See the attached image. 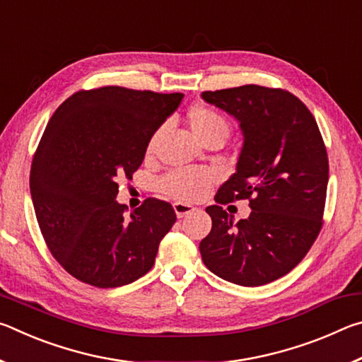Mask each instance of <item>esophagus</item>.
Instances as JSON below:
<instances>
[{
	"mask_svg": "<svg viewBox=\"0 0 362 362\" xmlns=\"http://www.w3.org/2000/svg\"><path fill=\"white\" fill-rule=\"evenodd\" d=\"M174 211L177 214V217L182 218V217H187L188 214H192L196 211V207L192 204H187V203H174Z\"/></svg>",
	"mask_w": 362,
	"mask_h": 362,
	"instance_id": "obj_1",
	"label": "esophagus"
}]
</instances>
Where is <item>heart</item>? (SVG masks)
Masks as SVG:
<instances>
[{"mask_svg":"<svg viewBox=\"0 0 362 362\" xmlns=\"http://www.w3.org/2000/svg\"><path fill=\"white\" fill-rule=\"evenodd\" d=\"M188 121L193 132L201 142L207 144L212 139H226L230 132V122L223 113L207 105H196L188 113ZM159 131L150 137L146 144V153L151 155L156 148ZM218 175L211 169L182 168L174 169L163 177L161 189L170 198L183 203H198L211 192Z\"/></svg>","mask_w":362,"mask_h":362,"instance_id":"heart-1","label":"heart"}]
</instances>
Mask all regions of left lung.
Returning a JSON list of instances; mask_svg holds the SVG:
<instances>
[{
    "label": "left lung",
    "mask_w": 362,
    "mask_h": 362,
    "mask_svg": "<svg viewBox=\"0 0 362 362\" xmlns=\"http://www.w3.org/2000/svg\"><path fill=\"white\" fill-rule=\"evenodd\" d=\"M203 99L240 121L244 144L236 173L206 207L212 230L199 244L204 265L240 286H263L296 268L322 228L329 159L320 127L289 90L246 84L204 90ZM249 199L235 223L223 209Z\"/></svg>",
    "instance_id": "left-lung-1"
}]
</instances>
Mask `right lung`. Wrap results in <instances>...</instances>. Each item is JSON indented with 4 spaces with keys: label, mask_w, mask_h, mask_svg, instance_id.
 Here are the masks:
<instances>
[{
    "label": "right lung",
    "mask_w": 362,
    "mask_h": 362,
    "mask_svg": "<svg viewBox=\"0 0 362 362\" xmlns=\"http://www.w3.org/2000/svg\"><path fill=\"white\" fill-rule=\"evenodd\" d=\"M183 94L121 86L78 90L49 119L35 151L30 192L41 235L65 272L108 289L134 283L155 263L175 223L174 207L146 198L126 216L118 180L132 179L146 144Z\"/></svg>",
    "instance_id": "obj_1"
}]
</instances>
